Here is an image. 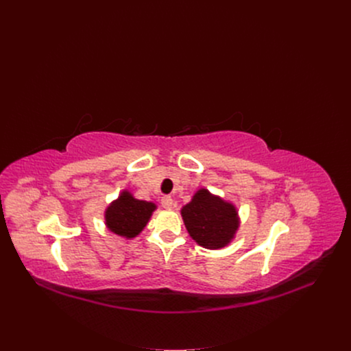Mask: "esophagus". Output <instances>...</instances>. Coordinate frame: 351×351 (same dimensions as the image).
Wrapping results in <instances>:
<instances>
[{
  "label": "esophagus",
  "instance_id": "34e87169",
  "mask_svg": "<svg viewBox=\"0 0 351 351\" xmlns=\"http://www.w3.org/2000/svg\"><path fill=\"white\" fill-rule=\"evenodd\" d=\"M161 204H162L164 208L171 210V208H172V204H173L172 197H171V195H164V197L161 198Z\"/></svg>",
  "mask_w": 351,
  "mask_h": 351
}]
</instances>
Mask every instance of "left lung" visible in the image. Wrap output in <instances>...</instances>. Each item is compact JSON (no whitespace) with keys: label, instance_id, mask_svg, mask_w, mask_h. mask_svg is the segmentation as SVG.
Returning <instances> with one entry per match:
<instances>
[{"label":"left lung","instance_id":"obj_1","mask_svg":"<svg viewBox=\"0 0 351 351\" xmlns=\"http://www.w3.org/2000/svg\"><path fill=\"white\" fill-rule=\"evenodd\" d=\"M180 214L190 237L208 250L229 245L240 226L237 207L206 187L194 193L191 202L182 207Z\"/></svg>","mask_w":351,"mask_h":351}]
</instances>
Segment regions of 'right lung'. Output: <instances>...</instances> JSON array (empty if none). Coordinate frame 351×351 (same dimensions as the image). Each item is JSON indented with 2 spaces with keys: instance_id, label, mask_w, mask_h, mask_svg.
Here are the masks:
<instances>
[{
  "instance_id": "right-lung-1",
  "label": "right lung",
  "mask_w": 351,
  "mask_h": 351,
  "mask_svg": "<svg viewBox=\"0 0 351 351\" xmlns=\"http://www.w3.org/2000/svg\"><path fill=\"white\" fill-rule=\"evenodd\" d=\"M156 210V203L138 199L128 189H123L106 208L104 223L114 234L130 240L143 232Z\"/></svg>"
}]
</instances>
